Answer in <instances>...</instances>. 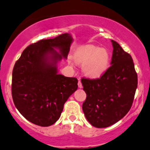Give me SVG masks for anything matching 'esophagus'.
<instances>
[{
    "label": "esophagus",
    "instance_id": "esophagus-1",
    "mask_svg": "<svg viewBox=\"0 0 150 150\" xmlns=\"http://www.w3.org/2000/svg\"><path fill=\"white\" fill-rule=\"evenodd\" d=\"M78 86H79V88H81L82 87H83V86H82V83H81V81H80V80H79V82H78Z\"/></svg>",
    "mask_w": 150,
    "mask_h": 150
}]
</instances>
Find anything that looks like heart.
I'll return each mask as SVG.
<instances>
[{
  "label": "heart",
  "instance_id": "1",
  "mask_svg": "<svg viewBox=\"0 0 150 150\" xmlns=\"http://www.w3.org/2000/svg\"><path fill=\"white\" fill-rule=\"evenodd\" d=\"M77 62L83 64V71L91 78H98L108 69L110 56L105 49L93 45H86L80 48L75 54Z\"/></svg>",
  "mask_w": 150,
  "mask_h": 150
}]
</instances>
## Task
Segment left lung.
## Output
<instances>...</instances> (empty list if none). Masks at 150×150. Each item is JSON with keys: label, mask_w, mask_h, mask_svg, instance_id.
Listing matches in <instances>:
<instances>
[{"label": "left lung", "mask_w": 150, "mask_h": 150, "mask_svg": "<svg viewBox=\"0 0 150 150\" xmlns=\"http://www.w3.org/2000/svg\"><path fill=\"white\" fill-rule=\"evenodd\" d=\"M111 65L100 78H82L86 98L82 105L86 117L94 127H107L125 116L132 105L137 74L131 55L111 40Z\"/></svg>", "instance_id": "8db88e82"}]
</instances>
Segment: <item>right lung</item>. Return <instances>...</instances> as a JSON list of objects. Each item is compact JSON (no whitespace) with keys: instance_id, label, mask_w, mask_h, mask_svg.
Returning <instances> with one entry per match:
<instances>
[{"instance_id":"right-lung-1","label":"right lung","mask_w":150,"mask_h":150,"mask_svg":"<svg viewBox=\"0 0 150 150\" xmlns=\"http://www.w3.org/2000/svg\"><path fill=\"white\" fill-rule=\"evenodd\" d=\"M71 42L68 33L41 40L27 47L15 64L13 102L21 115L33 124L53 125L59 118L65 102L77 90L76 78L57 74V62L62 57L67 58Z\"/></svg>"}]
</instances>
